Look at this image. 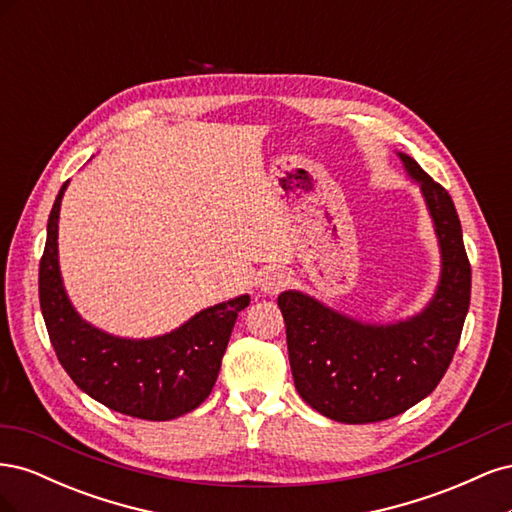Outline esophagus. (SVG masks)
<instances>
[{
    "label": "esophagus",
    "mask_w": 512,
    "mask_h": 512,
    "mask_svg": "<svg viewBox=\"0 0 512 512\" xmlns=\"http://www.w3.org/2000/svg\"><path fill=\"white\" fill-rule=\"evenodd\" d=\"M288 286V275L284 271H269L260 277V292L275 297L277 292H282Z\"/></svg>",
    "instance_id": "1"
}]
</instances>
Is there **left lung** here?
<instances>
[{"mask_svg":"<svg viewBox=\"0 0 512 512\" xmlns=\"http://www.w3.org/2000/svg\"><path fill=\"white\" fill-rule=\"evenodd\" d=\"M425 200L440 250V277L423 309L393 322L352 318L301 290L277 297L299 395L337 423H378L436 389L459 344L472 271L451 196L397 151Z\"/></svg>","mask_w":512,"mask_h":512,"instance_id":"1","label":"left lung"}]
</instances>
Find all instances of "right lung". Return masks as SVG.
Returning a JSON list of instances; mask_svg holds the SVG:
<instances>
[{"label": "right lung", "mask_w": 512, "mask_h": 512, "mask_svg": "<svg viewBox=\"0 0 512 512\" xmlns=\"http://www.w3.org/2000/svg\"><path fill=\"white\" fill-rule=\"evenodd\" d=\"M61 185L46 224L40 260V309L57 359L83 393L102 406L145 421H170L209 397L222 356L250 294L215 303L156 337H121L87 322L72 305L59 269Z\"/></svg>", "instance_id": "1"}]
</instances>
